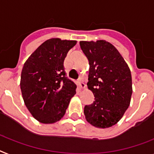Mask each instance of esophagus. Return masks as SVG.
I'll return each instance as SVG.
<instances>
[{"label":"esophagus","instance_id":"1","mask_svg":"<svg viewBox=\"0 0 154 154\" xmlns=\"http://www.w3.org/2000/svg\"><path fill=\"white\" fill-rule=\"evenodd\" d=\"M77 85H78V86H79L81 88H85V86H86V85H85V84L84 83L83 81H82L81 79H79L78 81H77Z\"/></svg>","mask_w":154,"mask_h":154}]
</instances>
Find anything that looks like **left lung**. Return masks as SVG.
<instances>
[{
	"mask_svg": "<svg viewBox=\"0 0 154 154\" xmlns=\"http://www.w3.org/2000/svg\"><path fill=\"white\" fill-rule=\"evenodd\" d=\"M89 62L88 88L95 96L84 109L88 123L99 128L118 122L130 105L132 94L131 71L117 49L109 42L80 41Z\"/></svg>",
	"mask_w": 154,
	"mask_h": 154,
	"instance_id": "8db88e82",
	"label": "left lung"
}]
</instances>
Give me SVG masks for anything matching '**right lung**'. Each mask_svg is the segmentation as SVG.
Listing matches in <instances>:
<instances>
[{"mask_svg": "<svg viewBox=\"0 0 154 154\" xmlns=\"http://www.w3.org/2000/svg\"><path fill=\"white\" fill-rule=\"evenodd\" d=\"M76 41L47 40L30 55L23 67L20 88L26 106L43 124L59 121L66 113L77 85L66 77L64 59Z\"/></svg>", "mask_w": 154, "mask_h": 154, "instance_id": "1", "label": "right lung"}]
</instances>
